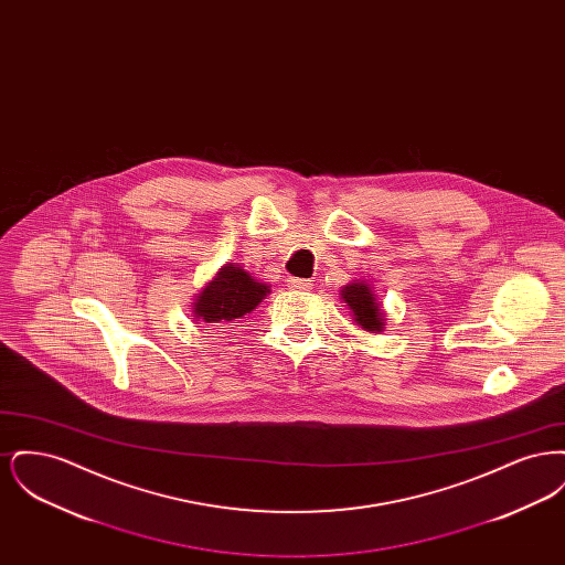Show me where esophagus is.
Instances as JSON below:
<instances>
[{"label": "esophagus", "instance_id": "esophagus-1", "mask_svg": "<svg viewBox=\"0 0 565 565\" xmlns=\"http://www.w3.org/2000/svg\"><path fill=\"white\" fill-rule=\"evenodd\" d=\"M288 288H292V290H309L311 281L309 279H298V277H288Z\"/></svg>", "mask_w": 565, "mask_h": 565}]
</instances>
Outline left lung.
Returning a JSON list of instances; mask_svg holds the SVG:
<instances>
[{
  "mask_svg": "<svg viewBox=\"0 0 565 565\" xmlns=\"http://www.w3.org/2000/svg\"><path fill=\"white\" fill-rule=\"evenodd\" d=\"M341 298L348 302L353 313V322L360 328L369 332H381L385 328V313L366 281H351L341 290Z\"/></svg>",
  "mask_w": 565,
  "mask_h": 565,
  "instance_id": "1",
  "label": "left lung"
}]
</instances>
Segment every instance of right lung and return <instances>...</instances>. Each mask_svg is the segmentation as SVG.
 Here are the masks:
<instances>
[{
    "instance_id": "obj_1",
    "label": "right lung",
    "mask_w": 565,
    "mask_h": 565,
    "mask_svg": "<svg viewBox=\"0 0 565 565\" xmlns=\"http://www.w3.org/2000/svg\"><path fill=\"white\" fill-rule=\"evenodd\" d=\"M269 292L267 284L254 279L239 265L228 263L215 273L214 279L196 296L192 302V313L196 322H205L207 326L235 322L245 313L254 311Z\"/></svg>"
}]
</instances>
